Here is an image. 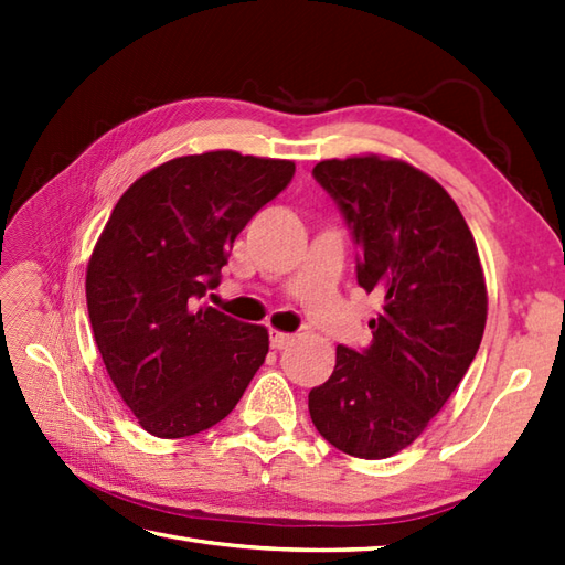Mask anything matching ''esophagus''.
Instances as JSON below:
<instances>
[{
    "mask_svg": "<svg viewBox=\"0 0 565 565\" xmlns=\"http://www.w3.org/2000/svg\"><path fill=\"white\" fill-rule=\"evenodd\" d=\"M269 340H271V350H286V347L294 342L291 334L279 332V330H271V338Z\"/></svg>",
    "mask_w": 565,
    "mask_h": 565,
    "instance_id": "34e87169",
    "label": "esophagus"
}]
</instances>
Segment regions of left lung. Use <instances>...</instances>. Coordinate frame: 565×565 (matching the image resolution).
Wrapping results in <instances>:
<instances>
[{"label":"left lung","mask_w":565,"mask_h":565,"mask_svg":"<svg viewBox=\"0 0 565 565\" xmlns=\"http://www.w3.org/2000/svg\"><path fill=\"white\" fill-rule=\"evenodd\" d=\"M340 203L381 298L362 354L338 347L332 376L308 393L316 429L356 459H388L423 435L481 347L488 291L476 239L437 179L383 154L313 167Z\"/></svg>","instance_id":"1"}]
</instances>
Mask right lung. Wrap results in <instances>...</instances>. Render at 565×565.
<instances>
[{"instance_id": "add662e5", "label": "right lung", "mask_w": 565, "mask_h": 565, "mask_svg": "<svg viewBox=\"0 0 565 565\" xmlns=\"http://www.w3.org/2000/svg\"><path fill=\"white\" fill-rule=\"evenodd\" d=\"M294 172L291 160L235 150L182 154L138 177L106 221L87 264L92 332L118 395L152 437L221 423L264 364L267 328L199 298Z\"/></svg>"}]
</instances>
